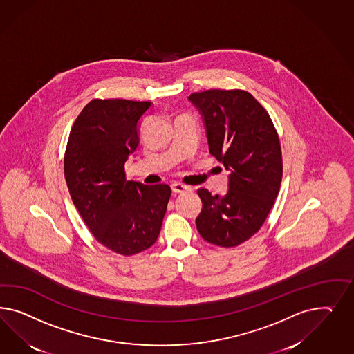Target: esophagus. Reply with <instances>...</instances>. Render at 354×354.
<instances>
[{
    "label": "esophagus",
    "instance_id": "34e87169",
    "mask_svg": "<svg viewBox=\"0 0 354 354\" xmlns=\"http://www.w3.org/2000/svg\"><path fill=\"white\" fill-rule=\"evenodd\" d=\"M172 192L175 193H184L187 192L189 188L187 185H184L182 183H172L171 184Z\"/></svg>",
    "mask_w": 354,
    "mask_h": 354
}]
</instances>
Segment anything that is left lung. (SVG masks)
I'll use <instances>...</instances> for the list:
<instances>
[{
	"label": "left lung",
	"instance_id": "obj_1",
	"mask_svg": "<svg viewBox=\"0 0 354 354\" xmlns=\"http://www.w3.org/2000/svg\"><path fill=\"white\" fill-rule=\"evenodd\" d=\"M204 120L209 150L223 163L228 191L200 188L196 225L205 241L236 247L266 221L283 175L278 133L268 111L245 91L209 89L188 97Z\"/></svg>",
	"mask_w": 354,
	"mask_h": 354
}]
</instances>
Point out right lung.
I'll list each match as a JSON object with an SVG mask.
<instances>
[{"mask_svg": "<svg viewBox=\"0 0 354 354\" xmlns=\"http://www.w3.org/2000/svg\"><path fill=\"white\" fill-rule=\"evenodd\" d=\"M149 101L92 100L77 115L64 153L73 203L97 241L132 256L151 247L171 196L167 184L127 182L124 163L139 147Z\"/></svg>", "mask_w": 354, "mask_h": 354, "instance_id": "1", "label": "right lung"}]
</instances>
